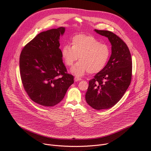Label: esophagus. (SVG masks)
I'll list each match as a JSON object with an SVG mask.
<instances>
[{
	"instance_id": "obj_1",
	"label": "esophagus",
	"mask_w": 151,
	"mask_h": 151,
	"mask_svg": "<svg viewBox=\"0 0 151 151\" xmlns=\"http://www.w3.org/2000/svg\"><path fill=\"white\" fill-rule=\"evenodd\" d=\"M82 79L80 78V77H78V76H75V81H81Z\"/></svg>"
}]
</instances>
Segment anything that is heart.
Masks as SVG:
<instances>
[{
    "label": "heart",
    "mask_w": 151,
    "mask_h": 151,
    "mask_svg": "<svg viewBox=\"0 0 151 151\" xmlns=\"http://www.w3.org/2000/svg\"><path fill=\"white\" fill-rule=\"evenodd\" d=\"M71 44L72 46L64 45L62 47L61 57L68 66H72L79 58L80 61L71 69V72L77 76L83 75L88 72L91 74L100 72L109 59V47L101 44L93 36L75 35L71 39Z\"/></svg>",
    "instance_id": "obj_1"
}]
</instances>
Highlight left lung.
Segmentation results:
<instances>
[{"instance_id": "left-lung-1", "label": "left lung", "mask_w": 151, "mask_h": 151, "mask_svg": "<svg viewBox=\"0 0 151 151\" xmlns=\"http://www.w3.org/2000/svg\"><path fill=\"white\" fill-rule=\"evenodd\" d=\"M94 31L108 38L112 54L104 69L89 81L85 100L96 110L107 109L121 100L131 83L132 60L130 50L119 37L110 31Z\"/></svg>"}]
</instances>
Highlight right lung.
Here are the masks:
<instances>
[{"label": "right lung", "mask_w": 151, "mask_h": 151, "mask_svg": "<svg viewBox=\"0 0 151 151\" xmlns=\"http://www.w3.org/2000/svg\"><path fill=\"white\" fill-rule=\"evenodd\" d=\"M61 27L38 34L23 48L19 57V71L24 88L34 102L54 106L65 96L74 82L63 62L60 36Z\"/></svg>", "instance_id": "obj_1"}]
</instances>
